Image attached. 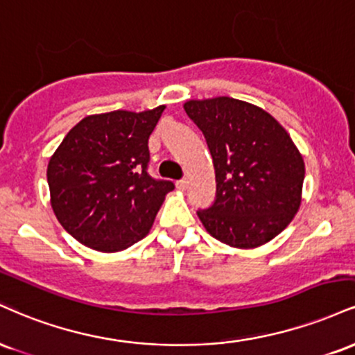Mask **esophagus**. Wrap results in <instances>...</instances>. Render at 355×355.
I'll return each instance as SVG.
<instances>
[{
  "label": "esophagus",
  "mask_w": 355,
  "mask_h": 355,
  "mask_svg": "<svg viewBox=\"0 0 355 355\" xmlns=\"http://www.w3.org/2000/svg\"><path fill=\"white\" fill-rule=\"evenodd\" d=\"M176 187L179 191H186V187H187V181L186 179H181V181H178L176 182Z\"/></svg>",
  "instance_id": "1"
}]
</instances>
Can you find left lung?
I'll return each mask as SVG.
<instances>
[{
  "label": "left lung",
  "mask_w": 355,
  "mask_h": 355,
  "mask_svg": "<svg viewBox=\"0 0 355 355\" xmlns=\"http://www.w3.org/2000/svg\"><path fill=\"white\" fill-rule=\"evenodd\" d=\"M186 114L202 131L216 171V201L198 211L223 244L254 249L289 226L302 201V154L268 111L218 96L189 99Z\"/></svg>",
  "instance_id": "8db88e82"
}]
</instances>
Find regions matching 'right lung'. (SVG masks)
<instances>
[{
    "label": "right lung",
    "mask_w": 355,
    "mask_h": 355,
    "mask_svg": "<svg viewBox=\"0 0 355 355\" xmlns=\"http://www.w3.org/2000/svg\"><path fill=\"white\" fill-rule=\"evenodd\" d=\"M164 104L148 111L86 116L48 162V186L56 219L78 243L118 252L148 236L174 189L148 174V139Z\"/></svg>",
    "instance_id": "right-lung-1"
}]
</instances>
